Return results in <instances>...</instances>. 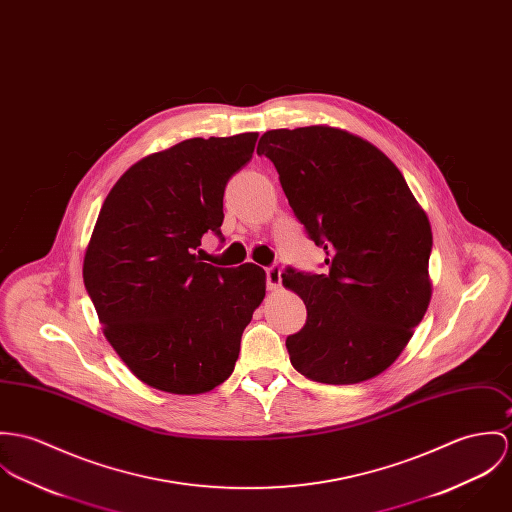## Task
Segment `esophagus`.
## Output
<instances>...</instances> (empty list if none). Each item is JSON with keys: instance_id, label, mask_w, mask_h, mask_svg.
<instances>
[{"instance_id": "obj_1", "label": "esophagus", "mask_w": 512, "mask_h": 512, "mask_svg": "<svg viewBox=\"0 0 512 512\" xmlns=\"http://www.w3.org/2000/svg\"><path fill=\"white\" fill-rule=\"evenodd\" d=\"M266 283H268V289H270V291L279 289V285H281V268L276 266V264L266 270Z\"/></svg>"}]
</instances>
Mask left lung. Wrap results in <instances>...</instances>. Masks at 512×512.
I'll list each match as a JSON object with an SVG mask.
<instances>
[{
  "mask_svg": "<svg viewBox=\"0 0 512 512\" xmlns=\"http://www.w3.org/2000/svg\"><path fill=\"white\" fill-rule=\"evenodd\" d=\"M295 217L326 252V274H281L307 307L287 336L297 372L332 385L385 372L432 297L428 217L399 168L358 135L311 125L262 135Z\"/></svg>",
  "mask_w": 512,
  "mask_h": 512,
  "instance_id": "left-lung-1",
  "label": "left lung"
}]
</instances>
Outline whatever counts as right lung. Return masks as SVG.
Masks as SVG:
<instances>
[{
    "label": "right lung",
    "mask_w": 512,
    "mask_h": 512,
    "mask_svg": "<svg viewBox=\"0 0 512 512\" xmlns=\"http://www.w3.org/2000/svg\"><path fill=\"white\" fill-rule=\"evenodd\" d=\"M256 140H182L133 164L103 201L84 283L105 338L154 389L199 395L221 385L266 295L260 266L217 268L195 254L203 234H221L225 187Z\"/></svg>",
    "instance_id": "1"
}]
</instances>
